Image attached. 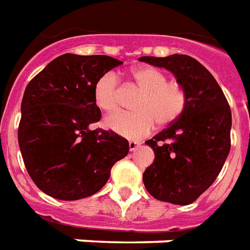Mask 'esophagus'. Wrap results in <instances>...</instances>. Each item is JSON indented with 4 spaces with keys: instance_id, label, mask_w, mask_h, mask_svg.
<instances>
[{
    "instance_id": "1",
    "label": "esophagus",
    "mask_w": 250,
    "mask_h": 250,
    "mask_svg": "<svg viewBox=\"0 0 250 250\" xmlns=\"http://www.w3.org/2000/svg\"><path fill=\"white\" fill-rule=\"evenodd\" d=\"M139 147L140 144L138 143V142H130V143H128V148H130V151H136Z\"/></svg>"
}]
</instances>
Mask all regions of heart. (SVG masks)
<instances>
[{"label":"heart","instance_id":"heart-1","mask_svg":"<svg viewBox=\"0 0 250 250\" xmlns=\"http://www.w3.org/2000/svg\"><path fill=\"white\" fill-rule=\"evenodd\" d=\"M131 82L140 90L132 102L136 111L116 112L107 116V128L125 139L139 140L160 125H168L182 115L187 94L176 81H168L167 74L156 67H140L130 74ZM119 81L115 74L106 73L94 86L92 97L99 110L111 112L119 106Z\"/></svg>","mask_w":250,"mask_h":250}]
</instances>
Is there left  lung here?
Segmentation results:
<instances>
[{
    "instance_id": "left-lung-1",
    "label": "left lung",
    "mask_w": 250,
    "mask_h": 250,
    "mask_svg": "<svg viewBox=\"0 0 250 250\" xmlns=\"http://www.w3.org/2000/svg\"><path fill=\"white\" fill-rule=\"evenodd\" d=\"M139 61L169 70L187 94L182 115L146 142L155 160L144 171V187L160 201L191 204L212 186L228 158L230 107L213 75L189 55Z\"/></svg>"
}]
</instances>
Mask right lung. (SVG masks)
Instances as JSON below:
<instances>
[{
    "mask_svg": "<svg viewBox=\"0 0 250 250\" xmlns=\"http://www.w3.org/2000/svg\"><path fill=\"white\" fill-rule=\"evenodd\" d=\"M123 62L107 55L63 54L25 88L18 144L31 180L46 195L78 200L97 193L128 142L114 131L91 130L101 120L94 86Z\"/></svg>",
    "mask_w": 250,
    "mask_h": 250,
    "instance_id": "add662e5",
    "label": "right lung"
}]
</instances>
